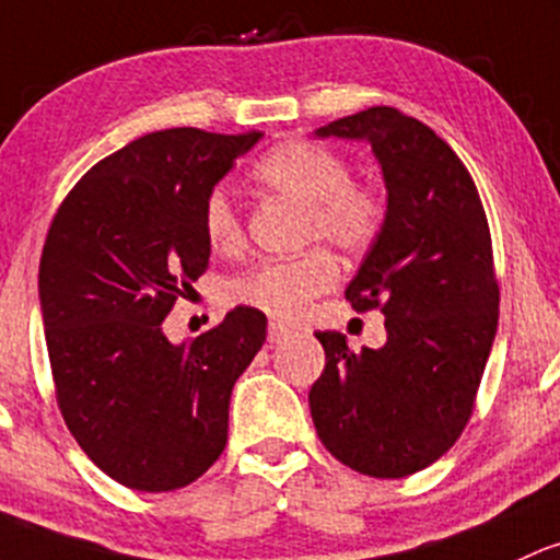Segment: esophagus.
Listing matches in <instances>:
<instances>
[{
    "label": "esophagus",
    "instance_id": "1",
    "mask_svg": "<svg viewBox=\"0 0 560 560\" xmlns=\"http://www.w3.org/2000/svg\"><path fill=\"white\" fill-rule=\"evenodd\" d=\"M287 337H290V329H287L284 324H276V322L268 324V342H270V346H279V342H284Z\"/></svg>",
    "mask_w": 560,
    "mask_h": 560
}]
</instances>
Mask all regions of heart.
<instances>
[{
  "label": "heart",
  "instance_id": "obj_1",
  "mask_svg": "<svg viewBox=\"0 0 560 560\" xmlns=\"http://www.w3.org/2000/svg\"><path fill=\"white\" fill-rule=\"evenodd\" d=\"M255 180L305 205V242L327 238L342 252H364L385 225V199L374 186L350 180L340 153L308 140H287L255 164ZM201 229L220 252L242 247V218L229 190L212 188L201 207ZM337 281V260L316 247L287 260H262L231 279V300L266 316L292 322Z\"/></svg>",
  "mask_w": 560,
  "mask_h": 560
}]
</instances>
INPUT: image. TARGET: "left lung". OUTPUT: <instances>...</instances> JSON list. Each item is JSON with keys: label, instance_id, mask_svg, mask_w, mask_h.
<instances>
[{"label": "left lung", "instance_id": "1", "mask_svg": "<svg viewBox=\"0 0 560 560\" xmlns=\"http://www.w3.org/2000/svg\"><path fill=\"white\" fill-rule=\"evenodd\" d=\"M316 138L366 140L388 210L346 298L380 308L388 340L327 353L308 393L318 439L348 468L404 478L433 465L470 420L500 318L487 212L470 172L428 125L374 106L318 127Z\"/></svg>", "mask_w": 560, "mask_h": 560}]
</instances>
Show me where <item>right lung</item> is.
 I'll use <instances>...</instances> for the list:
<instances>
[{
  "mask_svg": "<svg viewBox=\"0 0 560 560\" xmlns=\"http://www.w3.org/2000/svg\"><path fill=\"white\" fill-rule=\"evenodd\" d=\"M262 132H149L97 162L47 231L39 303L55 396L106 476L172 491L212 468L229 441L231 390L266 342V316L170 342L162 322L210 262L207 194Z\"/></svg>",
  "mask_w": 560,
  "mask_h": 560,
  "instance_id": "right-lung-1",
  "label": "right lung"
}]
</instances>
